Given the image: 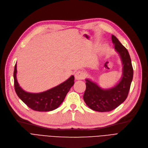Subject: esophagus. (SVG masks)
I'll list each match as a JSON object with an SVG mask.
<instances>
[{"mask_svg":"<svg viewBox=\"0 0 148 148\" xmlns=\"http://www.w3.org/2000/svg\"><path fill=\"white\" fill-rule=\"evenodd\" d=\"M84 73L82 71H77L75 74V78L76 80H82L84 79Z\"/></svg>","mask_w":148,"mask_h":148,"instance_id":"1","label":"esophagus"}]
</instances>
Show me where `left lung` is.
Returning <instances> with one entry per match:
<instances>
[{"instance_id":"obj_1","label":"left lung","mask_w":148,"mask_h":148,"mask_svg":"<svg viewBox=\"0 0 148 148\" xmlns=\"http://www.w3.org/2000/svg\"><path fill=\"white\" fill-rule=\"evenodd\" d=\"M112 41L123 65V74L120 82L115 86L104 89L97 83L86 79L83 100L88 107L98 112H110L120 105L127 97L133 78V68L127 50L114 35Z\"/></svg>"}]
</instances>
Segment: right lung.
<instances>
[{"label": "right lung", "instance_id": "obj_1", "mask_svg": "<svg viewBox=\"0 0 148 148\" xmlns=\"http://www.w3.org/2000/svg\"><path fill=\"white\" fill-rule=\"evenodd\" d=\"M17 65L14 66V89L18 97L29 108L36 111L47 112L56 110L65 99L70 88L74 83V76L70 77L56 87L40 93H29L19 86L16 78Z\"/></svg>", "mask_w": 148, "mask_h": 148}]
</instances>
